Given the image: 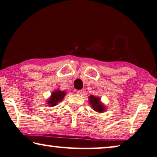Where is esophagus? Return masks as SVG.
I'll return each instance as SVG.
<instances>
[{"label":"esophagus","instance_id":"esophagus-1","mask_svg":"<svg viewBox=\"0 0 157 157\" xmlns=\"http://www.w3.org/2000/svg\"><path fill=\"white\" fill-rule=\"evenodd\" d=\"M76 93L79 95H81L83 94V90H76Z\"/></svg>","mask_w":157,"mask_h":157}]
</instances>
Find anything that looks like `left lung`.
I'll list each match as a JSON object with an SVG mask.
<instances>
[{
  "mask_svg": "<svg viewBox=\"0 0 157 157\" xmlns=\"http://www.w3.org/2000/svg\"><path fill=\"white\" fill-rule=\"evenodd\" d=\"M88 98V101H89L90 105H91V108L93 110H95V112H98L99 113H103L104 111L105 110V106L103 105L101 101V98L94 96V95H90Z\"/></svg>",
  "mask_w": 157,
  "mask_h": 157,
  "instance_id": "obj_1",
  "label": "left lung"
}]
</instances>
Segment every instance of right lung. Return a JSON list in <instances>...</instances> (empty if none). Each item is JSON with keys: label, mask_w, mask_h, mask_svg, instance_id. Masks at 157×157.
Masks as SVG:
<instances>
[{"label": "right lung", "mask_w": 157, "mask_h": 157, "mask_svg": "<svg viewBox=\"0 0 157 157\" xmlns=\"http://www.w3.org/2000/svg\"><path fill=\"white\" fill-rule=\"evenodd\" d=\"M66 95V91L64 90H60L57 89L52 93L51 96L49 97L47 104L50 107L56 106L57 104L62 101Z\"/></svg>", "instance_id": "right-lung-1"}]
</instances>
